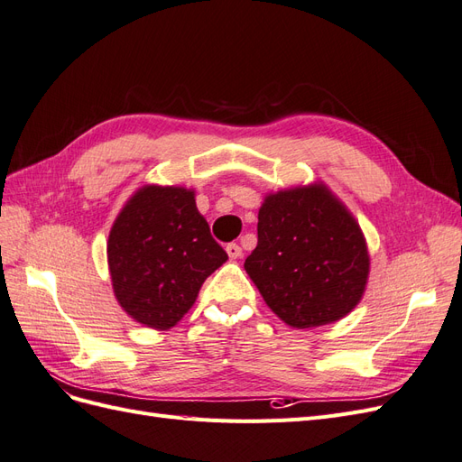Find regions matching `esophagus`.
I'll return each instance as SVG.
<instances>
[{"label":"esophagus","instance_id":"esophagus-1","mask_svg":"<svg viewBox=\"0 0 462 462\" xmlns=\"http://www.w3.org/2000/svg\"><path fill=\"white\" fill-rule=\"evenodd\" d=\"M226 250H227V254H229V258H231V260H236V258H239V256L243 254L241 246L236 245V243H229V245L226 246Z\"/></svg>","mask_w":462,"mask_h":462}]
</instances>
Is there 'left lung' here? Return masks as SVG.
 <instances>
[{"label": "left lung", "instance_id": "obj_1", "mask_svg": "<svg viewBox=\"0 0 462 462\" xmlns=\"http://www.w3.org/2000/svg\"><path fill=\"white\" fill-rule=\"evenodd\" d=\"M245 270L287 326L333 324L365 297L370 254L348 208L324 183L268 192Z\"/></svg>", "mask_w": 462, "mask_h": 462}]
</instances>
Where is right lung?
I'll return each instance as SVG.
<instances>
[{
  "mask_svg": "<svg viewBox=\"0 0 462 462\" xmlns=\"http://www.w3.org/2000/svg\"><path fill=\"white\" fill-rule=\"evenodd\" d=\"M227 253L209 233L187 187L144 185L109 231L107 265L116 299L138 324L177 326Z\"/></svg>",
  "mask_w": 462,
  "mask_h": 462,
  "instance_id": "add662e5",
  "label": "right lung"
}]
</instances>
